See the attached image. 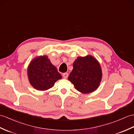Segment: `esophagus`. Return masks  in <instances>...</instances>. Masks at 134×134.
I'll return each instance as SVG.
<instances>
[{"label":"esophagus","mask_w":134,"mask_h":134,"mask_svg":"<svg viewBox=\"0 0 134 134\" xmlns=\"http://www.w3.org/2000/svg\"><path fill=\"white\" fill-rule=\"evenodd\" d=\"M63 76L64 78L66 79V78H67L68 76V74L67 73H64V74H63Z\"/></svg>","instance_id":"obj_1"}]
</instances>
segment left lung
Here are the masks:
<instances>
[{"label": "left lung", "instance_id": "obj_1", "mask_svg": "<svg viewBox=\"0 0 134 134\" xmlns=\"http://www.w3.org/2000/svg\"><path fill=\"white\" fill-rule=\"evenodd\" d=\"M102 77L100 65L91 55L77 57L73 63V70L68 79L77 91L88 94L98 88Z\"/></svg>", "mask_w": 134, "mask_h": 134}]
</instances>
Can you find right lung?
<instances>
[{
	"mask_svg": "<svg viewBox=\"0 0 134 134\" xmlns=\"http://www.w3.org/2000/svg\"><path fill=\"white\" fill-rule=\"evenodd\" d=\"M27 74L31 85L39 91L51 88L62 77L57 68L45 55L36 57L30 62Z\"/></svg>",
	"mask_w": 134,
	"mask_h": 134,
	"instance_id": "right-lung-1",
	"label": "right lung"
}]
</instances>
